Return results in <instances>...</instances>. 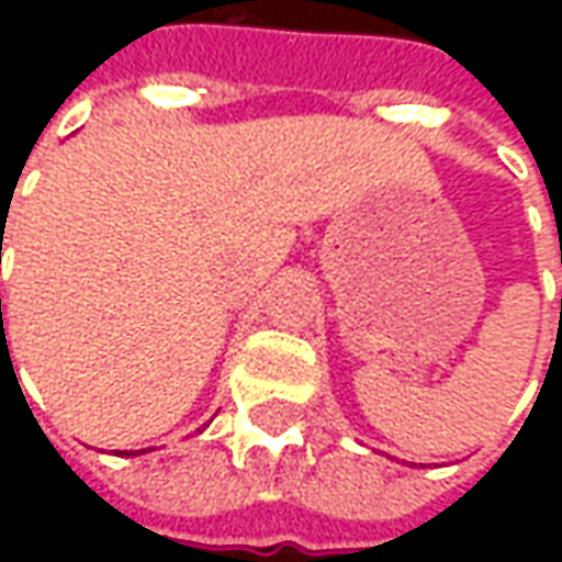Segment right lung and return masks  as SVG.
<instances>
[{"instance_id": "add662e5", "label": "right lung", "mask_w": 562, "mask_h": 562, "mask_svg": "<svg viewBox=\"0 0 562 562\" xmlns=\"http://www.w3.org/2000/svg\"><path fill=\"white\" fill-rule=\"evenodd\" d=\"M0 306H2V300H0ZM124 457H137V453H146V450H121Z\"/></svg>"}]
</instances>
